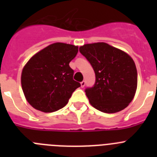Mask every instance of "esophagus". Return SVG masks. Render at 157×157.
Listing matches in <instances>:
<instances>
[{"mask_svg": "<svg viewBox=\"0 0 157 157\" xmlns=\"http://www.w3.org/2000/svg\"><path fill=\"white\" fill-rule=\"evenodd\" d=\"M85 85H86V82L85 81H82L81 82V87L82 88H83V87L85 86Z\"/></svg>", "mask_w": 157, "mask_h": 157, "instance_id": "esophagus-1", "label": "esophagus"}]
</instances>
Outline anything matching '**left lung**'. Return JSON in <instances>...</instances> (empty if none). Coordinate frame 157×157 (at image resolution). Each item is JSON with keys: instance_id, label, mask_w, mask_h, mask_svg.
Segmentation results:
<instances>
[{"instance_id": "8db88e82", "label": "left lung", "mask_w": 157, "mask_h": 157, "mask_svg": "<svg viewBox=\"0 0 157 157\" xmlns=\"http://www.w3.org/2000/svg\"><path fill=\"white\" fill-rule=\"evenodd\" d=\"M79 51L95 72L94 87L86 90L90 105L105 113L127 108L138 86V72L131 56L105 42L86 44L79 47Z\"/></svg>"}]
</instances>
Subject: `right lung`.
<instances>
[{"label": "right lung", "instance_id": "obj_1", "mask_svg": "<svg viewBox=\"0 0 157 157\" xmlns=\"http://www.w3.org/2000/svg\"><path fill=\"white\" fill-rule=\"evenodd\" d=\"M78 51L77 45L56 42L35 53L23 67L21 85L26 100L43 112H56L67 104L80 86L73 79L69 63Z\"/></svg>", "mask_w": 157, "mask_h": 157}]
</instances>
